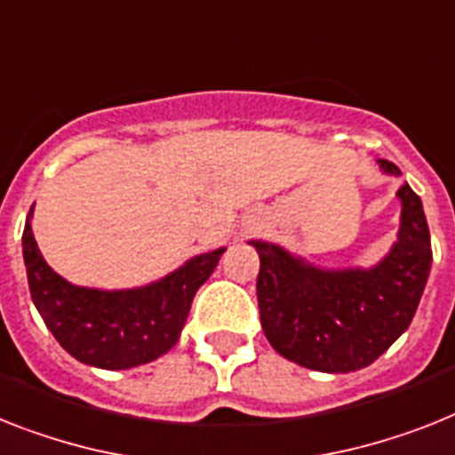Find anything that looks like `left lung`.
<instances>
[{"label":"left lung","instance_id":"obj_1","mask_svg":"<svg viewBox=\"0 0 455 455\" xmlns=\"http://www.w3.org/2000/svg\"><path fill=\"white\" fill-rule=\"evenodd\" d=\"M379 167L400 176L388 160H379ZM397 197V242L370 269H323L276 243L251 242L260 255V323L274 351L307 370L347 374L371 365L409 328L433 249L421 197L409 183Z\"/></svg>","mask_w":455,"mask_h":455}]
</instances>
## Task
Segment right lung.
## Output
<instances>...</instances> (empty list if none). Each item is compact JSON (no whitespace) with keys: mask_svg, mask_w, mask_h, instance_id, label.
<instances>
[{"mask_svg":"<svg viewBox=\"0 0 455 455\" xmlns=\"http://www.w3.org/2000/svg\"><path fill=\"white\" fill-rule=\"evenodd\" d=\"M32 209L22 232L32 302L67 354L100 370H130L160 358L186 325L195 292L225 249L195 255L172 274L130 291L74 286L44 260L32 235Z\"/></svg>","mask_w":455,"mask_h":455,"instance_id":"add662e5","label":"right lung"}]
</instances>
